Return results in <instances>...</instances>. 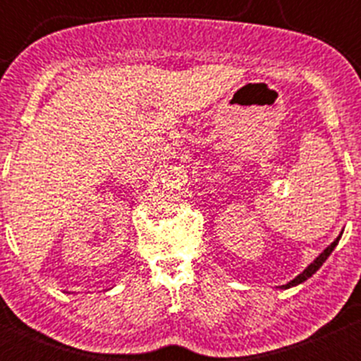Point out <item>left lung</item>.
Segmentation results:
<instances>
[{
  "instance_id": "8db88e82",
  "label": "left lung",
  "mask_w": 361,
  "mask_h": 361,
  "mask_svg": "<svg viewBox=\"0 0 361 361\" xmlns=\"http://www.w3.org/2000/svg\"><path fill=\"white\" fill-rule=\"evenodd\" d=\"M341 235H342V234H341ZM341 235H338V238L336 239V241H334L332 245H330L329 248H326L325 251H323V253H319V257H316V260L312 262L311 265H307V267L304 269V272H302V274H298L297 278L292 279V281H290V283H286V285H283L281 288H290V286H297V285H300V283H304L305 279H309V278H311V276L314 274V272L318 271V269L322 267L323 264H325V260H326V258L330 257V253H332L334 248H336V246L338 245V239H341Z\"/></svg>"
}]
</instances>
